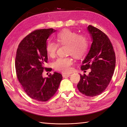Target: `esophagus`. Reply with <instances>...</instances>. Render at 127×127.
Returning <instances> with one entry per match:
<instances>
[{
    "instance_id": "obj_1",
    "label": "esophagus",
    "mask_w": 127,
    "mask_h": 127,
    "mask_svg": "<svg viewBox=\"0 0 127 127\" xmlns=\"http://www.w3.org/2000/svg\"><path fill=\"white\" fill-rule=\"evenodd\" d=\"M63 77H69L70 76V74H63Z\"/></svg>"
}]
</instances>
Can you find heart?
Instances as JSON below:
<instances>
[{"label": "heart", "instance_id": "b5f03b06", "mask_svg": "<svg viewBox=\"0 0 127 127\" xmlns=\"http://www.w3.org/2000/svg\"><path fill=\"white\" fill-rule=\"evenodd\" d=\"M56 40L61 45L68 46V53L75 58H80L86 53L88 48L87 38L83 35L69 30H64L57 34ZM59 45L53 41L48 42L46 50L48 55L54 58ZM73 64L72 59L69 57H59L54 63L53 66L56 70L63 72H68L71 70Z\"/></svg>", "mask_w": 127, "mask_h": 127}]
</instances>
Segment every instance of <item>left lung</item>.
I'll list each match as a JSON object with an SVG mask.
<instances>
[{"instance_id": "left-lung-1", "label": "left lung", "mask_w": 127, "mask_h": 127, "mask_svg": "<svg viewBox=\"0 0 127 127\" xmlns=\"http://www.w3.org/2000/svg\"><path fill=\"white\" fill-rule=\"evenodd\" d=\"M92 43L82 63V70L91 69L88 75H80L77 88L80 93L93 97L101 94L109 84L116 66V56L112 43L101 30L87 27Z\"/></svg>"}]
</instances>
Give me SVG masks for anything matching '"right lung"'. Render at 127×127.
<instances>
[{
  "instance_id": "obj_1",
  "label": "right lung",
  "mask_w": 127,
  "mask_h": 127,
  "mask_svg": "<svg viewBox=\"0 0 127 127\" xmlns=\"http://www.w3.org/2000/svg\"><path fill=\"white\" fill-rule=\"evenodd\" d=\"M56 31L53 29L34 31L20 42L16 52L15 68L18 81L24 92L33 99L45 102L52 97L58 89L63 76L54 72L48 77H43L47 63V40Z\"/></svg>"
}]
</instances>
